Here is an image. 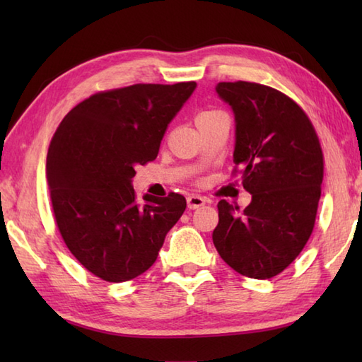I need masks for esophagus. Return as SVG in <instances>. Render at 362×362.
I'll return each instance as SVG.
<instances>
[{
    "label": "esophagus",
    "instance_id": "34e87169",
    "mask_svg": "<svg viewBox=\"0 0 362 362\" xmlns=\"http://www.w3.org/2000/svg\"><path fill=\"white\" fill-rule=\"evenodd\" d=\"M187 205L189 210H196V209H201V206L205 205V199L202 196H197V194H193V196H188L187 197Z\"/></svg>",
    "mask_w": 362,
    "mask_h": 362
}]
</instances>
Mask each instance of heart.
I'll use <instances>...</instances> for the list:
<instances>
[{
	"label": "heart",
	"instance_id": "obj_1",
	"mask_svg": "<svg viewBox=\"0 0 362 362\" xmlns=\"http://www.w3.org/2000/svg\"><path fill=\"white\" fill-rule=\"evenodd\" d=\"M216 115H219V112H202L197 115L196 118V122H201V121H205V119H210L213 117H216Z\"/></svg>",
	"mask_w": 362,
	"mask_h": 362
}]
</instances>
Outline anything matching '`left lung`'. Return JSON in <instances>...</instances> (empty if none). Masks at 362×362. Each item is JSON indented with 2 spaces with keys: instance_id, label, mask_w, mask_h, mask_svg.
<instances>
[{
  "instance_id": "8db88e82",
  "label": "left lung",
  "mask_w": 362,
  "mask_h": 362,
  "mask_svg": "<svg viewBox=\"0 0 362 362\" xmlns=\"http://www.w3.org/2000/svg\"><path fill=\"white\" fill-rule=\"evenodd\" d=\"M235 117L233 163L252 202L218 204L213 244L241 275L272 279L310 240L324 179V157L311 121L286 95L253 82H219Z\"/></svg>"
}]
</instances>
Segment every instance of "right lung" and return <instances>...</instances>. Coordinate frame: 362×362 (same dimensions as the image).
<instances>
[{
	"label": "right lung",
	"instance_id": "add662e5",
	"mask_svg": "<svg viewBox=\"0 0 362 362\" xmlns=\"http://www.w3.org/2000/svg\"><path fill=\"white\" fill-rule=\"evenodd\" d=\"M196 87L136 83L96 93L54 134L46 157L54 216L66 247L99 279L121 283L148 271L185 211V197L175 193L136 204L132 179L136 166L156 160Z\"/></svg>",
	"mask_w": 362,
	"mask_h": 362
}]
</instances>
